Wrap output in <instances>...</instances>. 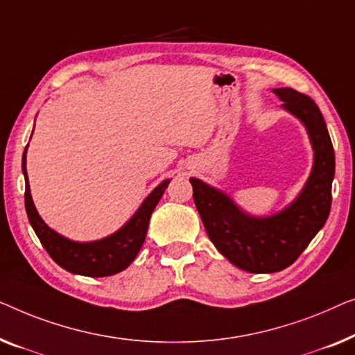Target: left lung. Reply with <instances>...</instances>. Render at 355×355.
I'll return each mask as SVG.
<instances>
[{
	"label": "left lung",
	"instance_id": "8db88e82",
	"mask_svg": "<svg viewBox=\"0 0 355 355\" xmlns=\"http://www.w3.org/2000/svg\"><path fill=\"white\" fill-rule=\"evenodd\" d=\"M282 107L307 130L313 149L311 175L283 211L256 217L227 193L189 178L204 228L222 256L251 273H273L291 266L325 225L331 209L334 151L327 123L313 99L293 88H275Z\"/></svg>",
	"mask_w": 355,
	"mask_h": 355
}]
</instances>
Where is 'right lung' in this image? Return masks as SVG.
<instances>
[{"label": "right lung", "mask_w": 355, "mask_h": 355, "mask_svg": "<svg viewBox=\"0 0 355 355\" xmlns=\"http://www.w3.org/2000/svg\"><path fill=\"white\" fill-rule=\"evenodd\" d=\"M27 148L28 144L22 156V173L26 177V211L30 225H32L40 243L43 244V248L46 249L53 261L58 266H61L64 270L83 277H111L125 270L135 261L144 239H146L149 218H151L153 211L156 209L164 191L171 183V178L159 183L148 194L141 206L137 209V212L130 217L125 225L119 228L116 233L96 239V241H72V239L62 236L53 228H49L35 207L32 194H30L26 167Z\"/></svg>", "instance_id": "1"}]
</instances>
